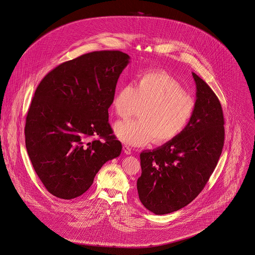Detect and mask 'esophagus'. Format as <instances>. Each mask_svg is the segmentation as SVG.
I'll use <instances>...</instances> for the list:
<instances>
[{
    "label": "esophagus",
    "instance_id": "34e87169",
    "mask_svg": "<svg viewBox=\"0 0 255 255\" xmlns=\"http://www.w3.org/2000/svg\"><path fill=\"white\" fill-rule=\"evenodd\" d=\"M123 151L126 155H130L132 153V149L127 145H123Z\"/></svg>",
    "mask_w": 255,
    "mask_h": 255
}]
</instances>
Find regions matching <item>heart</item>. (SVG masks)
Here are the masks:
<instances>
[{
    "instance_id": "heart-1",
    "label": "heart",
    "mask_w": 255,
    "mask_h": 255,
    "mask_svg": "<svg viewBox=\"0 0 255 255\" xmlns=\"http://www.w3.org/2000/svg\"><path fill=\"white\" fill-rule=\"evenodd\" d=\"M112 106L122 119L141 109L138 121L115 124V133L122 142L144 146L154 139L161 145L176 139L187 128L194 116L196 102L176 78L157 70L139 74L134 86L122 85L116 92Z\"/></svg>"
}]
</instances>
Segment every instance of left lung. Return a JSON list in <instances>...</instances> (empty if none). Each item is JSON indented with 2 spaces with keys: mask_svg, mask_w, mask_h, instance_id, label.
Listing matches in <instances>:
<instances>
[{
  "mask_svg": "<svg viewBox=\"0 0 255 255\" xmlns=\"http://www.w3.org/2000/svg\"><path fill=\"white\" fill-rule=\"evenodd\" d=\"M192 75L197 98L189 125L176 139L140 154L138 197L158 215L181 209L201 193L224 147L225 121L218 97L201 77Z\"/></svg>",
  "mask_w": 255,
  "mask_h": 255,
  "instance_id": "1",
  "label": "left lung"
}]
</instances>
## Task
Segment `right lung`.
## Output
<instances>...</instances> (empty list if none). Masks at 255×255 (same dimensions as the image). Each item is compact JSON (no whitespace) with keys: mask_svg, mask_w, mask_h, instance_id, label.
<instances>
[{"mask_svg":"<svg viewBox=\"0 0 255 255\" xmlns=\"http://www.w3.org/2000/svg\"><path fill=\"white\" fill-rule=\"evenodd\" d=\"M129 59L120 50L89 52L62 63L37 87L25 119V147L50 194L81 196L102 165L121 155L108 109Z\"/></svg>","mask_w":255,"mask_h":255,"instance_id":"add662e5","label":"right lung"}]
</instances>
